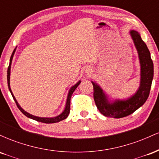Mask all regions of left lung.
Returning a JSON list of instances; mask_svg holds the SVG:
<instances>
[{"instance_id": "obj_1", "label": "left lung", "mask_w": 159, "mask_h": 159, "mask_svg": "<svg viewBox=\"0 0 159 159\" xmlns=\"http://www.w3.org/2000/svg\"><path fill=\"white\" fill-rule=\"evenodd\" d=\"M130 34L138 51L140 63V84L135 94L128 99H116L114 102H109L102 89L92 81L96 107L102 114L107 117L122 118L129 116L141 107L149 97L154 73L150 52L139 33L136 30H131Z\"/></svg>"}]
</instances>
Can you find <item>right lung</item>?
Listing matches in <instances>:
<instances>
[{"instance_id":"1","label":"right lung","mask_w":159,"mask_h":159,"mask_svg":"<svg viewBox=\"0 0 159 159\" xmlns=\"http://www.w3.org/2000/svg\"><path fill=\"white\" fill-rule=\"evenodd\" d=\"M16 49V48L14 49L13 52H12V55H11V57H10V65H9L8 69H7V84H8L9 90H10L11 94H12V98H13V99L15 100L16 105H17V107H19V110L21 111V112H22V114H24L25 115V116H27V117L30 118V119H33V120H36V121H38V122H41V123H58V122L61 121V120H63L66 119L67 116H68V115H69V111H70V100H71V97H72V93H73V92L75 91V89L77 88L78 86L80 84V83H81V81H78V83L76 84L75 85H74L73 87H71V89H70V90H69L68 96H67L66 104L65 109H64V111H63V112H62V114H61L60 115H58V116H55V117H51V118H48V117H39V116H34V115H32V114H29V113L26 112V111H25V110H23V109L21 108V106H20V105H19V104L18 103L17 101H16L15 96H14L13 94H12V90H11V88H10V68H11V63H12V57H13L14 54H15Z\"/></svg>"}]
</instances>
